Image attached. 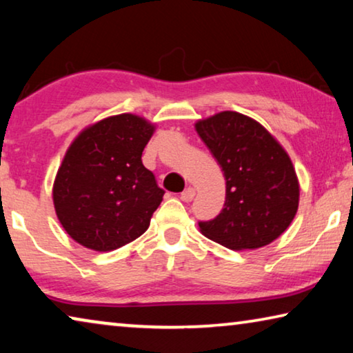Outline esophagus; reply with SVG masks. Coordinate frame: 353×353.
Instances as JSON below:
<instances>
[{
  "instance_id": "1",
  "label": "esophagus",
  "mask_w": 353,
  "mask_h": 353,
  "mask_svg": "<svg viewBox=\"0 0 353 353\" xmlns=\"http://www.w3.org/2000/svg\"><path fill=\"white\" fill-rule=\"evenodd\" d=\"M195 195V189L194 188H188L184 189V191L180 194V199L183 200V202H191V200L194 199Z\"/></svg>"
}]
</instances>
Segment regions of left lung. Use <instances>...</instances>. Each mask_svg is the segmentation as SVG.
<instances>
[{"mask_svg":"<svg viewBox=\"0 0 353 353\" xmlns=\"http://www.w3.org/2000/svg\"><path fill=\"white\" fill-rule=\"evenodd\" d=\"M195 129L225 176L224 208L214 219L200 221V230L236 251L270 245L298 210L290 158L262 124L241 113L221 112Z\"/></svg>","mask_w":353,"mask_h":353,"instance_id":"obj_1","label":"left lung"}]
</instances>
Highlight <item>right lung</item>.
Returning <instances> with one entry per match:
<instances>
[{"label": "right lung", "mask_w": 353, "mask_h": 353, "mask_svg": "<svg viewBox=\"0 0 353 353\" xmlns=\"http://www.w3.org/2000/svg\"><path fill=\"white\" fill-rule=\"evenodd\" d=\"M154 128L123 113L105 118L69 146L53 184L57 216L70 238L113 251L148 229L164 191L142 164Z\"/></svg>", "instance_id": "right-lung-1"}]
</instances>
